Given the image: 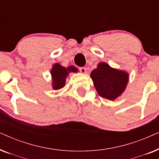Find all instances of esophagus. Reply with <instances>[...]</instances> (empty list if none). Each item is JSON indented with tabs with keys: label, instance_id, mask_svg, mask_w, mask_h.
<instances>
[{
	"label": "esophagus",
	"instance_id": "1",
	"mask_svg": "<svg viewBox=\"0 0 159 159\" xmlns=\"http://www.w3.org/2000/svg\"><path fill=\"white\" fill-rule=\"evenodd\" d=\"M79 69H80V72H81V73L85 74L87 72V69L85 68V67H80Z\"/></svg>",
	"mask_w": 159,
	"mask_h": 159
}]
</instances>
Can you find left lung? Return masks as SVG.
Instances as JSON below:
<instances>
[{"mask_svg":"<svg viewBox=\"0 0 159 159\" xmlns=\"http://www.w3.org/2000/svg\"><path fill=\"white\" fill-rule=\"evenodd\" d=\"M93 84L100 96L115 100L124 91L129 80V75L124 71L113 69L106 63L98 65L90 75Z\"/></svg>","mask_w":159,"mask_h":159,"instance_id":"8db88e82","label":"left lung"}]
</instances>
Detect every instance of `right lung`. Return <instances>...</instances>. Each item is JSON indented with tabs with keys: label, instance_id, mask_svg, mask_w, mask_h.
Returning <instances> with one entry per match:
<instances>
[{
	"label": "right lung",
	"instance_id": "add662e5",
	"mask_svg": "<svg viewBox=\"0 0 159 159\" xmlns=\"http://www.w3.org/2000/svg\"><path fill=\"white\" fill-rule=\"evenodd\" d=\"M78 70L76 67L73 66H69L68 68L61 66L60 64H56L53 65V67L51 71V74L53 79V88L54 90H59L64 88L66 82V77L69 72H77Z\"/></svg>",
	"mask_w": 159,
	"mask_h": 159
}]
</instances>
